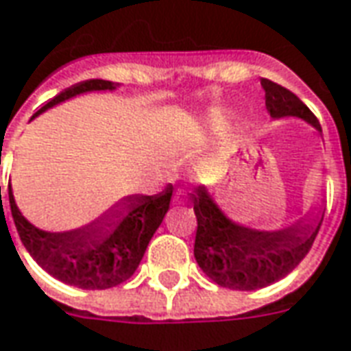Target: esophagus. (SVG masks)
I'll return each mask as SVG.
<instances>
[{
	"label": "esophagus",
	"instance_id": "1",
	"mask_svg": "<svg viewBox=\"0 0 351 351\" xmlns=\"http://www.w3.org/2000/svg\"><path fill=\"white\" fill-rule=\"evenodd\" d=\"M182 195H184L182 192H176V195H175V201H180V199H182Z\"/></svg>",
	"mask_w": 351,
	"mask_h": 351
}]
</instances>
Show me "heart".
Returning <instances> with one entry per match:
<instances>
[{"label":"heart","instance_id":"heart-1","mask_svg":"<svg viewBox=\"0 0 351 351\" xmlns=\"http://www.w3.org/2000/svg\"><path fill=\"white\" fill-rule=\"evenodd\" d=\"M232 121V116H230V112L224 110V108H209L203 116H201V123H199V131H195V134L199 133H220V131H224L228 125ZM195 136H192V141ZM213 167L215 171H224L226 169V161L220 158L217 159L215 163H213Z\"/></svg>","mask_w":351,"mask_h":351}]
</instances>
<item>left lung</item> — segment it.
<instances>
[{"instance_id":"obj_1","label":"left lung","mask_w":351,"mask_h":351,"mask_svg":"<svg viewBox=\"0 0 351 351\" xmlns=\"http://www.w3.org/2000/svg\"><path fill=\"white\" fill-rule=\"evenodd\" d=\"M261 83L274 119L300 117L321 131L317 117L295 93L266 77ZM190 201L197 218L193 256L207 278L234 291H256L291 274L312 249L323 222L317 209L293 226L262 232L230 220L203 186L193 188Z\"/></svg>"}]
</instances>
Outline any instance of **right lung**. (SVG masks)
Listing matches in <instances>:
<instances>
[{"mask_svg": "<svg viewBox=\"0 0 351 351\" xmlns=\"http://www.w3.org/2000/svg\"><path fill=\"white\" fill-rule=\"evenodd\" d=\"M116 87L104 80L75 83L39 108L32 119L75 95ZM173 190V184H167L156 195H127L90 224L70 232H45L30 224L14 203L11 184L9 205L22 245L41 268L66 285L100 291L123 283L136 271L152 235L167 215Z\"/></svg>", "mask_w": 351, "mask_h": 351, "instance_id": "obj_1", "label": "right lung"}]
</instances>
